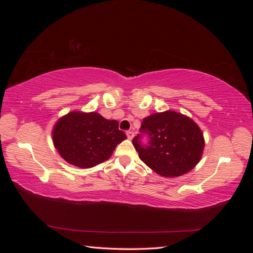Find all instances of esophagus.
Instances as JSON below:
<instances>
[{
  "label": "esophagus",
  "instance_id": "obj_1",
  "mask_svg": "<svg viewBox=\"0 0 253 253\" xmlns=\"http://www.w3.org/2000/svg\"><path fill=\"white\" fill-rule=\"evenodd\" d=\"M126 137H127V139H133V137H134V133L133 132H131V131H127L126 132Z\"/></svg>",
  "mask_w": 253,
  "mask_h": 253
}]
</instances>
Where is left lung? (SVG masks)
Returning <instances> with one entry per match:
<instances>
[{
  "instance_id": "obj_1",
  "label": "left lung",
  "mask_w": 253,
  "mask_h": 253,
  "mask_svg": "<svg viewBox=\"0 0 253 253\" xmlns=\"http://www.w3.org/2000/svg\"><path fill=\"white\" fill-rule=\"evenodd\" d=\"M140 132L150 138L142 145L140 137L133 144L139 158L164 177H178L200 163L205 139L201 127L190 117L174 111L154 113L142 120Z\"/></svg>"
}]
</instances>
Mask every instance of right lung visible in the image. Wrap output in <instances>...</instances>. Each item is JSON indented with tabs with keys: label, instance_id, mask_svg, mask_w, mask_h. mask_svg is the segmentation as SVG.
Segmentation results:
<instances>
[{
	"label": "right lung",
	"instance_id": "add662e5",
	"mask_svg": "<svg viewBox=\"0 0 253 253\" xmlns=\"http://www.w3.org/2000/svg\"><path fill=\"white\" fill-rule=\"evenodd\" d=\"M117 120H108L96 112L73 111L52 127V142L60 156L75 167L88 169L108 160L126 136Z\"/></svg>",
	"mask_w": 253,
	"mask_h": 253
}]
</instances>
